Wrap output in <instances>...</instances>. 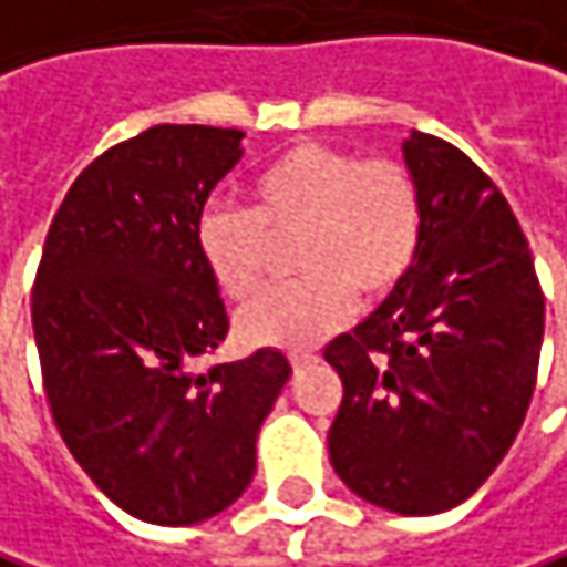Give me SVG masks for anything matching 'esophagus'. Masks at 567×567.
Wrapping results in <instances>:
<instances>
[{
	"mask_svg": "<svg viewBox=\"0 0 567 567\" xmlns=\"http://www.w3.org/2000/svg\"><path fill=\"white\" fill-rule=\"evenodd\" d=\"M288 360H291V367H295V370H301V367H311L318 357H315L311 350H295V353H288Z\"/></svg>",
	"mask_w": 567,
	"mask_h": 567,
	"instance_id": "1",
	"label": "esophagus"
}]
</instances>
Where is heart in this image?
Listing matches in <instances>:
<instances>
[{"label": "heart", "mask_w": 567, "mask_h": 567, "mask_svg": "<svg viewBox=\"0 0 567 567\" xmlns=\"http://www.w3.org/2000/svg\"><path fill=\"white\" fill-rule=\"evenodd\" d=\"M422 190L399 158H357L324 142H298L249 184V207L210 204L197 246L217 288L252 298L272 246L291 243L298 282L239 311L252 347H311L350 318L353 295L380 301L412 272L422 249Z\"/></svg>", "instance_id": "obj_1"}]
</instances>
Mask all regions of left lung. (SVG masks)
Listing matches in <instances>:
<instances>
[{
	"instance_id": "left-lung-1",
	"label": "left lung",
	"mask_w": 567,
	"mask_h": 567,
	"mask_svg": "<svg viewBox=\"0 0 567 567\" xmlns=\"http://www.w3.org/2000/svg\"><path fill=\"white\" fill-rule=\"evenodd\" d=\"M422 190V249L386 301L324 360L343 399L337 477L373 506L432 516L464 503L519 432L539 373L545 298L499 187L451 142H402Z\"/></svg>"
}]
</instances>
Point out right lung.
I'll use <instances>...</instances> for the list:
<instances>
[{"label": "right lung", "mask_w": 567, "mask_h": 567, "mask_svg": "<svg viewBox=\"0 0 567 567\" xmlns=\"http://www.w3.org/2000/svg\"><path fill=\"white\" fill-rule=\"evenodd\" d=\"M243 132L152 126L71 184L44 239L31 328L54 425L86 477L155 526L243 496L291 367L266 347L194 373L230 331L197 224Z\"/></svg>", "instance_id": "obj_1"}]
</instances>
